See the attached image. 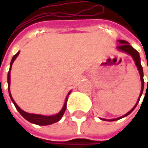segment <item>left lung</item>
Here are the masks:
<instances>
[{
	"label": "left lung",
	"instance_id": "obj_1",
	"mask_svg": "<svg viewBox=\"0 0 148 148\" xmlns=\"http://www.w3.org/2000/svg\"><path fill=\"white\" fill-rule=\"evenodd\" d=\"M118 42L119 43V46H117V49H119V50H120V51H122V52H125V53H127L129 55H131L132 57H133V58H134V62H135V64L137 66V67H138V71H139L140 73V77H141V82H142V90H141V93H140L139 95V98L138 99V101H137V103H136V105H134V107L131 110L128 112L126 114H124L123 116L122 117H119V118H117V119H109L108 121H115V120H118V119H122L123 117L127 116L132 111L134 110V109L136 108V106L138 105V102H139L140 100V97H141V95L143 94V86H144V81H143V66L141 65V62H140V56L139 53H138V52L137 51V50H135V49L131 46V45H129V43L127 42V41H124V40H118ZM103 120H105V119H103Z\"/></svg>",
	"mask_w": 148,
	"mask_h": 148
}]
</instances>
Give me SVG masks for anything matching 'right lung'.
Instances as JSON below:
<instances>
[{
	"instance_id": "1",
	"label": "right lung",
	"mask_w": 148,
	"mask_h": 148,
	"mask_svg": "<svg viewBox=\"0 0 148 148\" xmlns=\"http://www.w3.org/2000/svg\"><path fill=\"white\" fill-rule=\"evenodd\" d=\"M20 53V52H18L17 53L14 55V57L12 58V60L10 62V70H9L8 72V76H7V82H8V90H9V94H10V99L12 100V102L14 103V106L16 108V110L19 111L20 114L22 116L24 117L25 119L26 120H28L29 122L33 123L34 124H37V125H49V124H52V123H54L58 122L61 119V118L62 117V115L64 114L65 113L66 109V101H67V97L65 100V103H64V105L62 109V110L60 111L59 113L56 115H53V116H43V115H39V114H29V113H26L25 111H23L18 105H16V103L14 102V100L12 98L11 96V94H10V69H11V66L14 62V59L18 57V55ZM70 94V92H69ZM68 94V95H69ZM67 95V96H68Z\"/></svg>"
}]
</instances>
